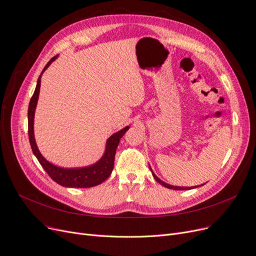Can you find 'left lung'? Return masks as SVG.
<instances>
[{
	"label": "left lung",
	"mask_w": 256,
	"mask_h": 256,
	"mask_svg": "<svg viewBox=\"0 0 256 256\" xmlns=\"http://www.w3.org/2000/svg\"><path fill=\"white\" fill-rule=\"evenodd\" d=\"M152 174H153V176H154V178L156 180V181L158 182V183H160L161 185H163L164 187H166V188H170V189H174V190H188V189H192L193 187H176V186H172V185H168V184H166V183H164V182H162L160 178H158L156 176H155V174L152 172ZM194 188H196V187H194Z\"/></svg>",
	"instance_id": "8db88e82"
}]
</instances>
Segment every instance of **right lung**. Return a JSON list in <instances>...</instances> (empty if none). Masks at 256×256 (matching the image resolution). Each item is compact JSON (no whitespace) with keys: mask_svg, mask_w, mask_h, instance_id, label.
<instances>
[{"mask_svg":"<svg viewBox=\"0 0 256 256\" xmlns=\"http://www.w3.org/2000/svg\"><path fill=\"white\" fill-rule=\"evenodd\" d=\"M56 56L50 58V61L46 64L42 70L40 76L37 82V86L35 88V92L30 100L28 103V140L30 144H31L32 151L36 158L38 159L39 163L43 170L48 172V174L56 182L58 185L65 186V187H71V188H88L94 187L96 185L101 184L106 180L112 170H114V156L118 144L120 142V140L122 138L125 132L129 129V127H125L124 129L120 130L118 132L112 134V136L108 140L106 144V152H105L104 156L101 158L99 162L92 165V166L84 168H58L56 165H52L48 160H45L43 156L40 154L39 150L36 146L35 138H34V114H35V108L37 100L39 97L40 92V82H41V75L42 73L46 70V68L52 64L56 60Z\"/></svg>","mask_w":256,"mask_h":256,"instance_id":"1","label":"right lung"}]
</instances>
